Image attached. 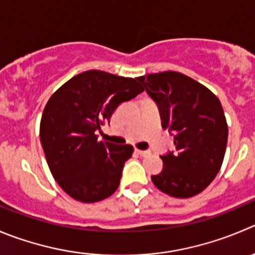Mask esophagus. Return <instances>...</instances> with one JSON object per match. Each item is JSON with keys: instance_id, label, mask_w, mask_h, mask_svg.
Instances as JSON below:
<instances>
[{"instance_id": "obj_1", "label": "esophagus", "mask_w": 255, "mask_h": 255, "mask_svg": "<svg viewBox=\"0 0 255 255\" xmlns=\"http://www.w3.org/2000/svg\"><path fill=\"white\" fill-rule=\"evenodd\" d=\"M135 151H136L137 154L140 155V156H149V155H150V151H147V150H139V149H136V150H135Z\"/></svg>"}]
</instances>
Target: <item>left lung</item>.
<instances>
[{
    "mask_svg": "<svg viewBox=\"0 0 255 255\" xmlns=\"http://www.w3.org/2000/svg\"><path fill=\"white\" fill-rule=\"evenodd\" d=\"M139 81L175 145V151L160 156L164 168L151 176L152 183L174 198L202 193L219 173L227 149L228 125L219 99L180 72L150 74Z\"/></svg>",
    "mask_w": 255,
    "mask_h": 255,
    "instance_id": "1",
    "label": "left lung"
}]
</instances>
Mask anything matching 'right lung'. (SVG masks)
Masks as SVG:
<instances>
[{
  "label": "right lung",
  "mask_w": 255,
  "mask_h": 255,
  "mask_svg": "<svg viewBox=\"0 0 255 255\" xmlns=\"http://www.w3.org/2000/svg\"><path fill=\"white\" fill-rule=\"evenodd\" d=\"M137 80L90 70L70 79L46 104L40 139L48 168L79 202H100L119 188L134 147L100 141L96 132L120 104L144 91Z\"/></svg>",
  "instance_id": "add662e5"
}]
</instances>
